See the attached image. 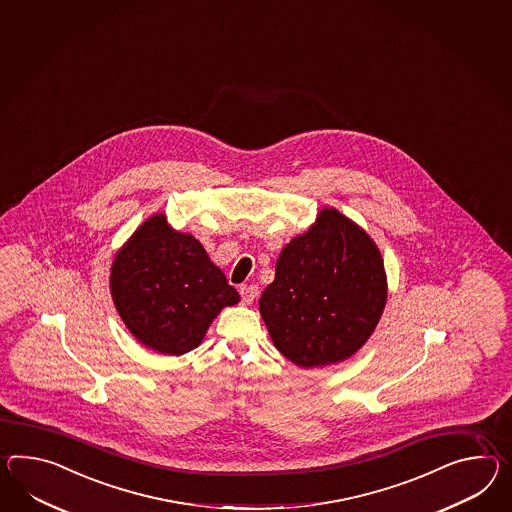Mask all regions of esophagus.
Returning a JSON list of instances; mask_svg holds the SVG:
<instances>
[{
    "label": "esophagus",
    "mask_w": 512,
    "mask_h": 512,
    "mask_svg": "<svg viewBox=\"0 0 512 512\" xmlns=\"http://www.w3.org/2000/svg\"><path fill=\"white\" fill-rule=\"evenodd\" d=\"M257 287L255 285H242L240 287V296H242V301L244 303H251V301L255 300L257 298Z\"/></svg>",
    "instance_id": "esophagus-1"
}]
</instances>
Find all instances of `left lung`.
Returning <instances> with one entry per match:
<instances>
[{
	"instance_id": "1",
	"label": "left lung",
	"mask_w": 512,
	"mask_h": 512,
	"mask_svg": "<svg viewBox=\"0 0 512 512\" xmlns=\"http://www.w3.org/2000/svg\"><path fill=\"white\" fill-rule=\"evenodd\" d=\"M387 272L372 237L333 207L279 253L259 312L275 348L301 368L346 361L387 305Z\"/></svg>"
}]
</instances>
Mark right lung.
<instances>
[{
	"label": "right lung",
	"mask_w": 512,
	"mask_h": 512,
	"mask_svg": "<svg viewBox=\"0 0 512 512\" xmlns=\"http://www.w3.org/2000/svg\"><path fill=\"white\" fill-rule=\"evenodd\" d=\"M109 287L131 335L163 355L198 348L220 311L240 301L200 240L175 231L164 212L150 216L114 255Z\"/></svg>",
	"instance_id": "right-lung-1"
}]
</instances>
